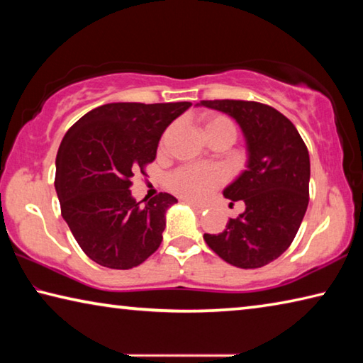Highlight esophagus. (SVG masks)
I'll list each match as a JSON object with an SVG mask.
<instances>
[{
  "instance_id": "34e87169",
  "label": "esophagus",
  "mask_w": 363,
  "mask_h": 363,
  "mask_svg": "<svg viewBox=\"0 0 363 363\" xmlns=\"http://www.w3.org/2000/svg\"><path fill=\"white\" fill-rule=\"evenodd\" d=\"M186 203L187 205H190L195 210V213H205V211H208V206H205V205H199V203H194V201H190V200H186Z\"/></svg>"
}]
</instances>
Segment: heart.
I'll return each instance as SVG.
<instances>
[{
	"instance_id": "1",
	"label": "heart",
	"mask_w": 363,
	"mask_h": 363,
	"mask_svg": "<svg viewBox=\"0 0 363 363\" xmlns=\"http://www.w3.org/2000/svg\"><path fill=\"white\" fill-rule=\"evenodd\" d=\"M201 123H203V133L208 139L214 136H229L232 140H235V126L225 116L205 115ZM225 177V171L219 167H181L168 176L167 186L171 192L182 199L201 201L213 190L223 186Z\"/></svg>"
}]
</instances>
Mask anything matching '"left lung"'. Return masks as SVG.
<instances>
[{"label":"left lung","mask_w":363,"mask_h":363,"mask_svg":"<svg viewBox=\"0 0 363 363\" xmlns=\"http://www.w3.org/2000/svg\"><path fill=\"white\" fill-rule=\"evenodd\" d=\"M230 115L248 147L247 169L224 189L245 211L220 233H205L208 247L225 262L257 269L288 250L309 205L311 162L303 138L279 110L255 101H201ZM232 205V203H230Z\"/></svg>","instance_id":"1"}]
</instances>
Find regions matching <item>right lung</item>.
<instances>
[{
	"instance_id": "add662e5",
	"label": "right lung",
	"mask_w": 363,
	"mask_h": 363,
	"mask_svg": "<svg viewBox=\"0 0 363 363\" xmlns=\"http://www.w3.org/2000/svg\"><path fill=\"white\" fill-rule=\"evenodd\" d=\"M190 102L106 104L83 115L60 143L56 192L60 213L86 256L108 269H133L163 240L173 195L144 206L130 187L136 171L157 157L163 131Z\"/></svg>"
}]
</instances>
